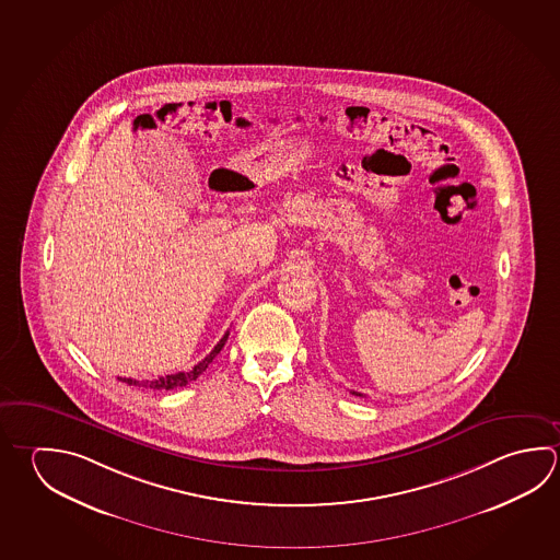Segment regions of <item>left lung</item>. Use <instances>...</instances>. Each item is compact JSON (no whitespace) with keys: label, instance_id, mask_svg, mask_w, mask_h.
Returning a JSON list of instances; mask_svg holds the SVG:
<instances>
[{"label":"left lung","instance_id":"left-lung-1","mask_svg":"<svg viewBox=\"0 0 560 560\" xmlns=\"http://www.w3.org/2000/svg\"><path fill=\"white\" fill-rule=\"evenodd\" d=\"M353 395H359V393H355V390H353ZM359 397H361V395H359Z\"/></svg>","mask_w":560,"mask_h":560}]
</instances>
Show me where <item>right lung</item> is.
Masks as SVG:
<instances>
[{"label":"right lung","mask_w":560,"mask_h":560,"mask_svg":"<svg viewBox=\"0 0 560 560\" xmlns=\"http://www.w3.org/2000/svg\"><path fill=\"white\" fill-rule=\"evenodd\" d=\"M226 339H229V331L221 337V341L214 346L213 351L205 357L203 361H199L191 371H187V373L182 371V373L160 376V378H153V381H136V378H122V376H120V381L126 383V385H130V387H145L152 388V390H172V388L185 387L187 383H191L197 376L203 375L205 369L211 365V361H213L214 357L219 355V351L223 349Z\"/></svg>","instance_id":"add662e5"}]
</instances>
